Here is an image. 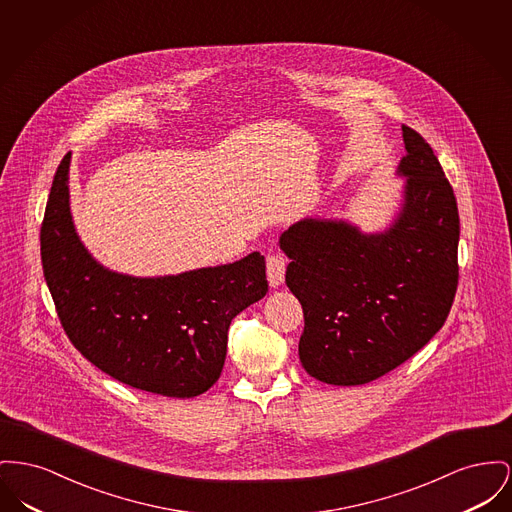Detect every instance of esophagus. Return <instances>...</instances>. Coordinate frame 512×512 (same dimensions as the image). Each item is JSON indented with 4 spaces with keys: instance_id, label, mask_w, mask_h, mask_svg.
Returning <instances> with one entry per match:
<instances>
[{
    "instance_id": "1",
    "label": "esophagus",
    "mask_w": 512,
    "mask_h": 512,
    "mask_svg": "<svg viewBox=\"0 0 512 512\" xmlns=\"http://www.w3.org/2000/svg\"><path fill=\"white\" fill-rule=\"evenodd\" d=\"M286 265H288V261L280 253H272L267 257V274H269V284L272 288H278L284 282Z\"/></svg>"
}]
</instances>
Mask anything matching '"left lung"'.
<instances>
[{
  "label": "left lung",
  "instance_id": "1",
  "mask_svg": "<svg viewBox=\"0 0 512 512\" xmlns=\"http://www.w3.org/2000/svg\"><path fill=\"white\" fill-rule=\"evenodd\" d=\"M404 205L381 234L301 220L280 236L303 307L300 360L329 385H365L410 360L445 325L458 286L460 218L429 143L402 125Z\"/></svg>",
  "mask_w": 512,
  "mask_h": 512
}]
</instances>
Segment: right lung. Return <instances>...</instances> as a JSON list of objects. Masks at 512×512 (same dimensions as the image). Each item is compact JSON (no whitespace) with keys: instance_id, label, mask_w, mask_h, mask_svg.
Returning <instances> with one entry per match:
<instances>
[{"instance_id":"1","label":"right lung","mask_w":512,"mask_h":512,"mask_svg":"<svg viewBox=\"0 0 512 512\" xmlns=\"http://www.w3.org/2000/svg\"><path fill=\"white\" fill-rule=\"evenodd\" d=\"M69 160L52 181L40 228L44 278L71 344L129 387L191 398L218 381L232 319L269 292L265 257L135 278L100 267L69 212Z\"/></svg>"}]
</instances>
